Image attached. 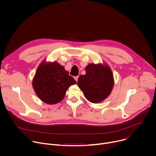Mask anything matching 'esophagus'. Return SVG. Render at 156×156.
<instances>
[{"mask_svg":"<svg viewBox=\"0 0 156 156\" xmlns=\"http://www.w3.org/2000/svg\"><path fill=\"white\" fill-rule=\"evenodd\" d=\"M74 78H75V80H76V81H78V76H75V77H74Z\"/></svg>","mask_w":156,"mask_h":156,"instance_id":"34e87169","label":"esophagus"}]
</instances>
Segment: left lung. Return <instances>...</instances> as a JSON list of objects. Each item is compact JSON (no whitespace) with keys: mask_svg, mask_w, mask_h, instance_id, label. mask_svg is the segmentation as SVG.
Instances as JSON below:
<instances>
[{"mask_svg":"<svg viewBox=\"0 0 156 156\" xmlns=\"http://www.w3.org/2000/svg\"><path fill=\"white\" fill-rule=\"evenodd\" d=\"M86 74L80 75L78 86L86 99L94 104L105 100L110 94L114 85L112 70L106 63H90L85 68Z\"/></svg>","mask_w":156,"mask_h":156,"instance_id":"left-lung-1","label":"left lung"}]
</instances>
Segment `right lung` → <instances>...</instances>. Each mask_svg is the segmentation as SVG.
Wrapping results in <instances>:
<instances>
[{"mask_svg": "<svg viewBox=\"0 0 156 156\" xmlns=\"http://www.w3.org/2000/svg\"><path fill=\"white\" fill-rule=\"evenodd\" d=\"M76 83L64 66L57 62L44 60L38 66L32 85L37 96L48 104L60 102L69 87Z\"/></svg>", "mask_w": 156, "mask_h": 156, "instance_id": "right-lung-1", "label": "right lung"}]
</instances>
